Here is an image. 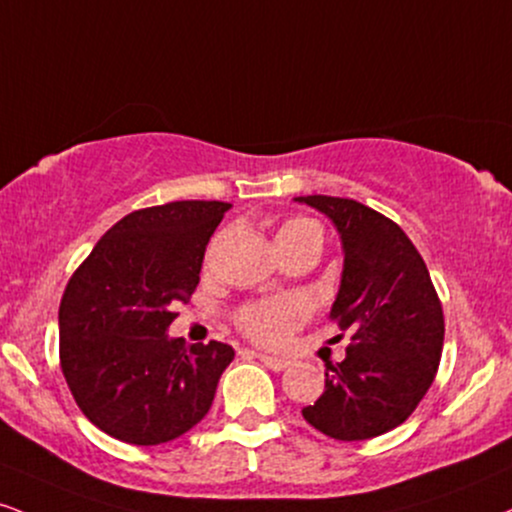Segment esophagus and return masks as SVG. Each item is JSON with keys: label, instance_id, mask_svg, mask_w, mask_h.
Listing matches in <instances>:
<instances>
[{"label": "esophagus", "instance_id": "obj_1", "mask_svg": "<svg viewBox=\"0 0 512 512\" xmlns=\"http://www.w3.org/2000/svg\"><path fill=\"white\" fill-rule=\"evenodd\" d=\"M255 357L260 362H264L269 369H274V372H281V369L288 367V360H283V357H274V355H264V353H255Z\"/></svg>", "mask_w": 512, "mask_h": 512}]
</instances>
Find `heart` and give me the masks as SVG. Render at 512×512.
Returning a JSON list of instances; mask_svg holds the SVG:
<instances>
[{
    "instance_id": "heart-1",
    "label": "heart",
    "mask_w": 512,
    "mask_h": 512,
    "mask_svg": "<svg viewBox=\"0 0 512 512\" xmlns=\"http://www.w3.org/2000/svg\"><path fill=\"white\" fill-rule=\"evenodd\" d=\"M319 236L322 231L312 219L298 217L288 219L276 233V240H303ZM305 303L298 298H279V300H264V303L245 307L238 315L240 329L245 331L255 341L267 343V346H276L283 343L293 334V329L303 322L305 317Z\"/></svg>"
}]
</instances>
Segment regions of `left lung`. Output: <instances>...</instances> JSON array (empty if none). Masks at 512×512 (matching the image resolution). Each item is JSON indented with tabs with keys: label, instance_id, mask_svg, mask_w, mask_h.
Instances as JSON below:
<instances>
[{
	"label": "left lung",
	"instance_id": "1",
	"mask_svg": "<svg viewBox=\"0 0 512 512\" xmlns=\"http://www.w3.org/2000/svg\"><path fill=\"white\" fill-rule=\"evenodd\" d=\"M341 238L343 272L329 319L348 331L346 357L324 374L303 417L338 441H365L403 424L429 391L443 348V310L422 255L398 224L355 200L295 197Z\"/></svg>",
	"mask_w": 512,
	"mask_h": 512
}]
</instances>
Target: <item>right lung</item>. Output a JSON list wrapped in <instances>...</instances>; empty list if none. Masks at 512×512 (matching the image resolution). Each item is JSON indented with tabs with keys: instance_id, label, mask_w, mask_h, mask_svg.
Returning <instances> with one entry per match:
<instances>
[{
	"instance_id": "1",
	"label": "right lung",
	"mask_w": 512,
	"mask_h": 512,
	"mask_svg": "<svg viewBox=\"0 0 512 512\" xmlns=\"http://www.w3.org/2000/svg\"><path fill=\"white\" fill-rule=\"evenodd\" d=\"M229 202L183 200L131 212L97 240L59 305L61 372L83 415L135 446L174 441L212 408L233 348L169 336L200 283Z\"/></svg>"
}]
</instances>
